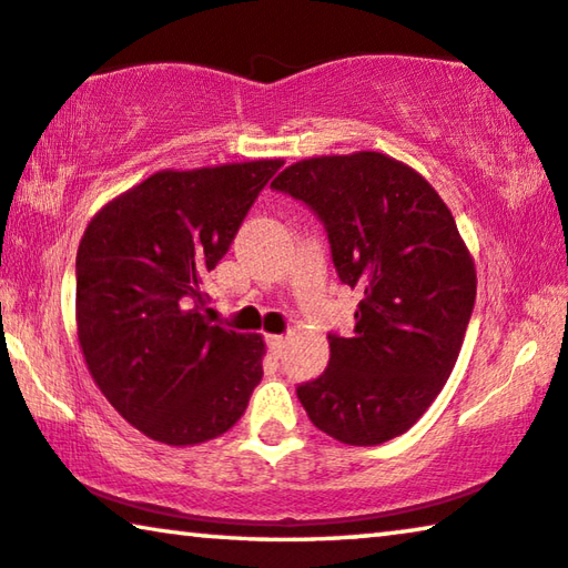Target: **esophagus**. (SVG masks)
I'll return each instance as SVG.
<instances>
[{
	"instance_id": "obj_1",
	"label": "esophagus",
	"mask_w": 568,
	"mask_h": 568,
	"mask_svg": "<svg viewBox=\"0 0 568 568\" xmlns=\"http://www.w3.org/2000/svg\"><path fill=\"white\" fill-rule=\"evenodd\" d=\"M266 343H268V348L276 353V356L286 348V338H284V335H268Z\"/></svg>"
}]
</instances>
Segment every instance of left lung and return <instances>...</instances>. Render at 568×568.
Returning a JSON list of instances; mask_svg holds the SVG:
<instances>
[{
  "label": "left lung",
  "instance_id": "1",
  "mask_svg": "<svg viewBox=\"0 0 568 568\" xmlns=\"http://www.w3.org/2000/svg\"><path fill=\"white\" fill-rule=\"evenodd\" d=\"M271 186L325 223L341 282L361 294L348 338L297 386L310 420L345 446L407 433L454 372L476 300V268L456 220L413 166L386 153L317 155Z\"/></svg>",
  "mask_w": 568,
  "mask_h": 568
}]
</instances>
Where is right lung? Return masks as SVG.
I'll return each mask as SVG.
<instances>
[{
    "instance_id": "obj_1",
    "label": "right lung",
    "mask_w": 568,
    "mask_h": 568,
    "mask_svg": "<svg viewBox=\"0 0 568 568\" xmlns=\"http://www.w3.org/2000/svg\"><path fill=\"white\" fill-rule=\"evenodd\" d=\"M282 163L155 171L84 230L81 353L106 402L148 438L179 448L217 438L264 376V338L212 325L202 286Z\"/></svg>"
}]
</instances>
